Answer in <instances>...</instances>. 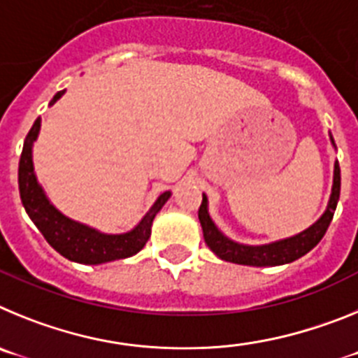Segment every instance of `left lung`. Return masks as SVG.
I'll use <instances>...</instances> for the list:
<instances>
[{"label": "left lung", "instance_id": "obj_1", "mask_svg": "<svg viewBox=\"0 0 358 358\" xmlns=\"http://www.w3.org/2000/svg\"><path fill=\"white\" fill-rule=\"evenodd\" d=\"M341 195V169L339 164H335V177H334V189H331L330 204L328 210L324 211L321 218L312 227L299 233V235L292 236V238L281 240V242L268 243V245H240L236 242H231L229 238L220 233L211 222L210 215H208V201L202 195L201 208H199V220H201L202 233H204V240H206L208 248L226 262H233V264L242 265H256V267H267V265H283L290 264V262L297 260L305 256L306 252L321 242V238L327 233L328 226H330L331 218H334L335 208L339 202Z\"/></svg>", "mask_w": 358, "mask_h": 358}]
</instances>
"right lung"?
<instances>
[{"instance_id": "obj_1", "label": "right lung", "mask_w": 358, "mask_h": 358, "mask_svg": "<svg viewBox=\"0 0 358 358\" xmlns=\"http://www.w3.org/2000/svg\"><path fill=\"white\" fill-rule=\"evenodd\" d=\"M62 93L64 91H59L50 103L57 102ZM39 127L41 120L37 118L24 138L23 152H21V159H19V194H21V201H23L28 217L43 233L46 242L68 260L90 265L122 260V258H129L141 251L150 236L152 220L157 211L163 208L164 202L169 201L170 192L161 194L156 204L143 217V220L131 233H125V235H102L91 227L73 222L50 204L34 176L31 143L37 138Z\"/></svg>"}]
</instances>
